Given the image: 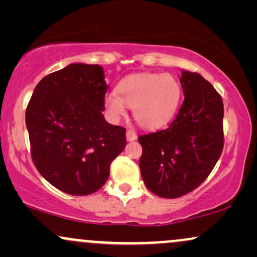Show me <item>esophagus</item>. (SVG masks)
<instances>
[{
    "label": "esophagus",
    "mask_w": 257,
    "mask_h": 257,
    "mask_svg": "<svg viewBox=\"0 0 257 257\" xmlns=\"http://www.w3.org/2000/svg\"><path fill=\"white\" fill-rule=\"evenodd\" d=\"M137 133H135L134 131H132V129H128L126 131V140L128 141H135L137 140Z\"/></svg>",
    "instance_id": "obj_1"
}]
</instances>
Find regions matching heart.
Instances as JSON below:
<instances>
[{
	"label": "heart",
	"mask_w": 257,
	"mask_h": 257,
	"mask_svg": "<svg viewBox=\"0 0 257 257\" xmlns=\"http://www.w3.org/2000/svg\"><path fill=\"white\" fill-rule=\"evenodd\" d=\"M181 84L169 73H137L123 78L116 91L106 94L107 116L118 120L133 107L137 122L145 129H158L170 122L181 100Z\"/></svg>",
	"instance_id": "b5f03b06"
}]
</instances>
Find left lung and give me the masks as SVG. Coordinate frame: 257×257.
<instances>
[{
	"instance_id": "obj_1",
	"label": "left lung",
	"mask_w": 257,
	"mask_h": 257,
	"mask_svg": "<svg viewBox=\"0 0 257 257\" xmlns=\"http://www.w3.org/2000/svg\"><path fill=\"white\" fill-rule=\"evenodd\" d=\"M184 102L164 131L139 137V166L146 187L163 198L197 188L214 169L223 149V102L199 73L182 70Z\"/></svg>"
}]
</instances>
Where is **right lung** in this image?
Here are the masks:
<instances>
[{"label":"right lung","instance_id":"right-lung-1","mask_svg":"<svg viewBox=\"0 0 257 257\" xmlns=\"http://www.w3.org/2000/svg\"><path fill=\"white\" fill-rule=\"evenodd\" d=\"M106 90L100 65L70 64L41 79L26 108L32 161L65 193L96 192L124 150L125 129L102 114Z\"/></svg>","mask_w":257,"mask_h":257}]
</instances>
